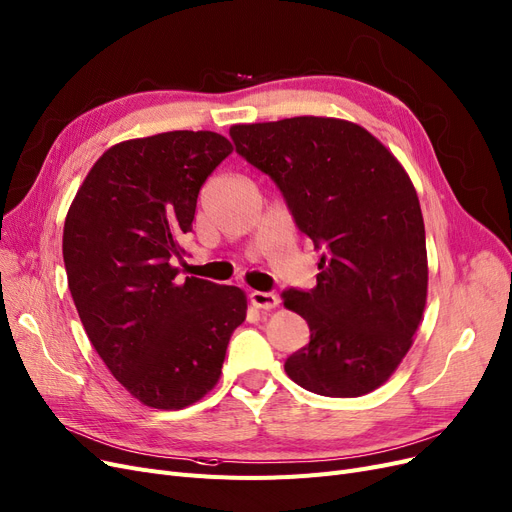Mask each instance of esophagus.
<instances>
[{"mask_svg": "<svg viewBox=\"0 0 512 512\" xmlns=\"http://www.w3.org/2000/svg\"><path fill=\"white\" fill-rule=\"evenodd\" d=\"M249 297H251V304H253L255 308H259V310H272V308H276V306L280 304L278 295H274V293L253 291Z\"/></svg>", "mask_w": 512, "mask_h": 512, "instance_id": "34e87169", "label": "esophagus"}]
</instances>
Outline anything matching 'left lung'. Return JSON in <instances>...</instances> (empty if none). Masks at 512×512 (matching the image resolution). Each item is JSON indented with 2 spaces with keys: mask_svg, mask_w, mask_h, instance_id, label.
<instances>
[{
  "mask_svg": "<svg viewBox=\"0 0 512 512\" xmlns=\"http://www.w3.org/2000/svg\"><path fill=\"white\" fill-rule=\"evenodd\" d=\"M230 137L325 251L312 291L282 293L310 327L287 375L333 399L380 388L409 352L428 295L424 217L407 170L369 130L339 118L234 124Z\"/></svg>",
  "mask_w": 512,
  "mask_h": 512,
  "instance_id": "1",
  "label": "left lung"
}]
</instances>
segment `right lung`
<instances>
[{
	"instance_id": "right-lung-1",
	"label": "right lung",
	"mask_w": 512,
	"mask_h": 512,
	"mask_svg": "<svg viewBox=\"0 0 512 512\" xmlns=\"http://www.w3.org/2000/svg\"><path fill=\"white\" fill-rule=\"evenodd\" d=\"M234 151L211 130L111 145L88 170L63 230L69 291L90 344L147 407L175 411L211 392L246 293L177 278L206 177Z\"/></svg>"
}]
</instances>
